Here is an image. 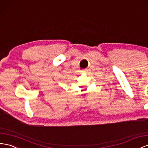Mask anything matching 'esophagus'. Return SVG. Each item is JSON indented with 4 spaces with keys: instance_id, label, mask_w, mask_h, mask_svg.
<instances>
[{
    "instance_id": "1",
    "label": "esophagus",
    "mask_w": 148,
    "mask_h": 148,
    "mask_svg": "<svg viewBox=\"0 0 148 148\" xmlns=\"http://www.w3.org/2000/svg\"><path fill=\"white\" fill-rule=\"evenodd\" d=\"M86 71V70H83L82 71H83V72H84V71Z\"/></svg>"
}]
</instances>
